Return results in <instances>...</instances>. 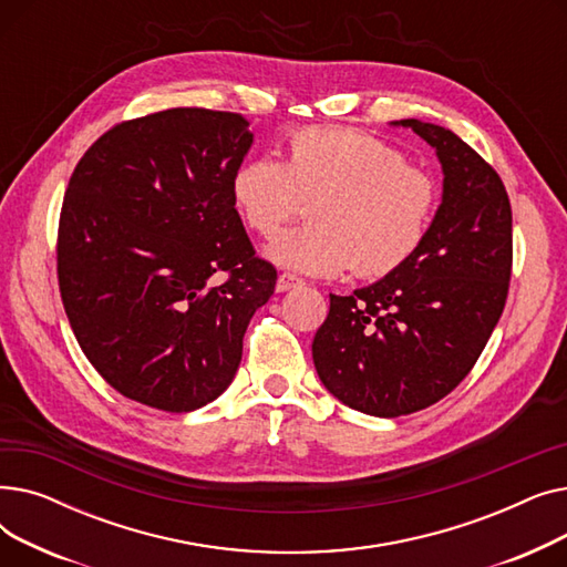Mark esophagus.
Instances as JSON below:
<instances>
[{"label":"esophagus","mask_w":567,"mask_h":567,"mask_svg":"<svg viewBox=\"0 0 567 567\" xmlns=\"http://www.w3.org/2000/svg\"><path fill=\"white\" fill-rule=\"evenodd\" d=\"M299 285H303V280H301L299 276H293V274H280V276H278V282H276V289H278V291H289V289L299 287Z\"/></svg>","instance_id":"34e87169"}]
</instances>
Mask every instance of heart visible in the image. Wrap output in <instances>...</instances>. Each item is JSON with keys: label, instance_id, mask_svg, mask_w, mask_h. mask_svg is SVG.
Wrapping results in <instances>:
<instances>
[{"label": "heart", "instance_id": "b5f03b06", "mask_svg": "<svg viewBox=\"0 0 567 567\" xmlns=\"http://www.w3.org/2000/svg\"><path fill=\"white\" fill-rule=\"evenodd\" d=\"M231 199L259 236H276L310 199L312 223L268 246L280 266L336 276L353 266L361 278L398 271L423 246L441 188L402 148L377 135L308 126L287 135L285 161L252 156L231 174Z\"/></svg>", "mask_w": 567, "mask_h": 567}]
</instances>
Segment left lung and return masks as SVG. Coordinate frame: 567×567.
I'll use <instances>...</instances> for the list:
<instances>
[{
	"instance_id": "left-lung-1",
	"label": "left lung",
	"mask_w": 567,
	"mask_h": 567,
	"mask_svg": "<svg viewBox=\"0 0 567 567\" xmlns=\"http://www.w3.org/2000/svg\"><path fill=\"white\" fill-rule=\"evenodd\" d=\"M400 124L436 148L439 212L398 271L331 293L312 340L326 389L379 419L427 409L457 389L498 323L513 276V208L496 169L449 128Z\"/></svg>"
}]
</instances>
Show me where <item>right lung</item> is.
Masks as SVG:
<instances>
[{
	"label": "right lung",
	"instance_id": "obj_1",
	"mask_svg": "<svg viewBox=\"0 0 567 567\" xmlns=\"http://www.w3.org/2000/svg\"><path fill=\"white\" fill-rule=\"evenodd\" d=\"M248 118L172 107L103 133L75 165L56 278L80 349L114 391L184 413L231 383L276 289L231 199Z\"/></svg>",
	"mask_w": 567,
	"mask_h": 567
}]
</instances>
